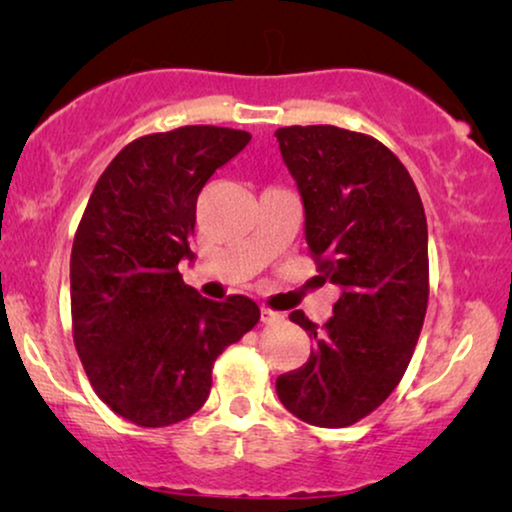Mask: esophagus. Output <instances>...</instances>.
Masks as SVG:
<instances>
[{"label": "esophagus", "instance_id": "34e87169", "mask_svg": "<svg viewBox=\"0 0 512 512\" xmlns=\"http://www.w3.org/2000/svg\"><path fill=\"white\" fill-rule=\"evenodd\" d=\"M282 319H284V314L272 312V310H268V307H263V310H261V321H263V324L272 326V324H279V321H282Z\"/></svg>", "mask_w": 512, "mask_h": 512}]
</instances>
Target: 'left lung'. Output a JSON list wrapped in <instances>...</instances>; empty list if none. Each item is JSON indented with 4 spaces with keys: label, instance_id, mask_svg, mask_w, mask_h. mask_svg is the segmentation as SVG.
<instances>
[{
    "label": "left lung",
    "instance_id": "8db88e82",
    "mask_svg": "<svg viewBox=\"0 0 512 512\" xmlns=\"http://www.w3.org/2000/svg\"><path fill=\"white\" fill-rule=\"evenodd\" d=\"M305 209V240L324 282L340 289L333 317L303 326L314 349L277 377V396L307 424L340 429L387 401L408 368L429 303V233L417 186L377 139L335 125L275 132Z\"/></svg>",
    "mask_w": 512,
    "mask_h": 512
}]
</instances>
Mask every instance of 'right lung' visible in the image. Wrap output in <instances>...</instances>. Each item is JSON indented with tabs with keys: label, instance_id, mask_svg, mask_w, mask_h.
Here are the masks:
<instances>
[{
	"label": "right lung",
	"instance_id": "1",
	"mask_svg": "<svg viewBox=\"0 0 512 512\" xmlns=\"http://www.w3.org/2000/svg\"><path fill=\"white\" fill-rule=\"evenodd\" d=\"M251 135L186 125L130 142L102 172L76 230L74 345L95 394L137 426H170L205 405L216 356L249 333L261 310L184 284L188 235L209 177Z\"/></svg>",
	"mask_w": 512,
	"mask_h": 512
}]
</instances>
